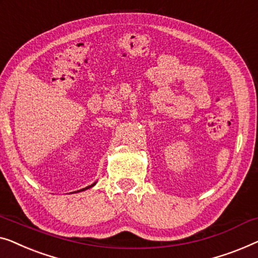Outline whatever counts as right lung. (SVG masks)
Returning <instances> with one entry per match:
<instances>
[{
    "mask_svg": "<svg viewBox=\"0 0 258 258\" xmlns=\"http://www.w3.org/2000/svg\"><path fill=\"white\" fill-rule=\"evenodd\" d=\"M92 186H93V184H92ZM92 186H89V187H92ZM89 187H86V188H89ZM86 188H85V189H86Z\"/></svg>",
    "mask_w": 258,
    "mask_h": 258,
    "instance_id": "1",
    "label": "right lung"
}]
</instances>
